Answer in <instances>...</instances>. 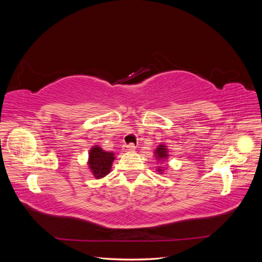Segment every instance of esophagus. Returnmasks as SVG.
<instances>
[{
  "mask_svg": "<svg viewBox=\"0 0 262 262\" xmlns=\"http://www.w3.org/2000/svg\"><path fill=\"white\" fill-rule=\"evenodd\" d=\"M123 149L125 150V152H132V150L136 149V146H134V144L130 143V144H128V145H124V146H123Z\"/></svg>",
  "mask_w": 262,
  "mask_h": 262,
  "instance_id": "1",
  "label": "esophagus"
}]
</instances>
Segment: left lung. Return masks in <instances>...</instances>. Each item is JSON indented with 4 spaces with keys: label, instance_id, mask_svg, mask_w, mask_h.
Instances as JSON below:
<instances>
[{
    "label": "left lung",
    "instance_id": "8db88e82",
    "mask_svg": "<svg viewBox=\"0 0 262 262\" xmlns=\"http://www.w3.org/2000/svg\"><path fill=\"white\" fill-rule=\"evenodd\" d=\"M155 157L158 162H164L168 158V149L166 147L164 144H160L158 147L155 149ZM157 171L163 173V168L161 166H158L157 167Z\"/></svg>",
    "mask_w": 262,
    "mask_h": 262
}]
</instances>
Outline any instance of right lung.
I'll return each mask as SVG.
<instances>
[{
  "label": "right lung",
  "instance_id": "right-lung-1",
  "mask_svg": "<svg viewBox=\"0 0 262 262\" xmlns=\"http://www.w3.org/2000/svg\"><path fill=\"white\" fill-rule=\"evenodd\" d=\"M115 155L112 152H106L98 145L91 148L89 154V167L96 179L104 178L110 172L113 162L115 161Z\"/></svg>",
  "mask_w": 262,
  "mask_h": 262
}]
</instances>
